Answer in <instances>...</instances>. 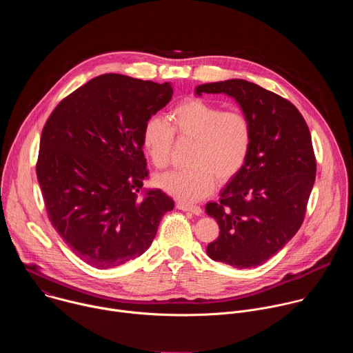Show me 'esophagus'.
Instances as JSON below:
<instances>
[{
	"label": "esophagus",
	"instance_id": "esophagus-1",
	"mask_svg": "<svg viewBox=\"0 0 353 353\" xmlns=\"http://www.w3.org/2000/svg\"><path fill=\"white\" fill-rule=\"evenodd\" d=\"M177 208H179V210H181V211L191 212V214H194V215H201V214H203V208L198 207V205H191V204L179 203V204H177Z\"/></svg>",
	"mask_w": 353,
	"mask_h": 353
}]
</instances>
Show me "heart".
<instances>
[{
    "mask_svg": "<svg viewBox=\"0 0 353 353\" xmlns=\"http://www.w3.org/2000/svg\"><path fill=\"white\" fill-rule=\"evenodd\" d=\"M174 135L192 141L190 166L158 176L157 184L179 201L194 203L212 192L216 179L226 183L243 169L253 142V124L239 109L222 110L203 99L184 100L168 120L150 117L142 127V146L155 168L169 165Z\"/></svg>",
    "mask_w": 353,
    "mask_h": 353,
    "instance_id": "1",
    "label": "heart"
}]
</instances>
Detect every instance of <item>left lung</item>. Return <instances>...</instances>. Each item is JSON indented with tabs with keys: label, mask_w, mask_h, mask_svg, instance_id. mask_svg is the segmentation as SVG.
Listing matches in <instances>:
<instances>
[{
	"label": "left lung",
	"mask_w": 353,
	"mask_h": 353,
	"mask_svg": "<svg viewBox=\"0 0 353 353\" xmlns=\"http://www.w3.org/2000/svg\"><path fill=\"white\" fill-rule=\"evenodd\" d=\"M195 93L233 97L253 124L245 165L205 211L219 225L207 254L234 268L268 261L303 223L316 180V157L309 127L279 94L244 79L204 83Z\"/></svg>",
	"instance_id": "8db88e82"
}]
</instances>
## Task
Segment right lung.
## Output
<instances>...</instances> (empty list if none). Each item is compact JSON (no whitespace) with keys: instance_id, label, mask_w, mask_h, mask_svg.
Listing matches in <instances>:
<instances>
[{"instance_id":"1","label":"right lung","mask_w":353,"mask_h":353,"mask_svg":"<svg viewBox=\"0 0 353 353\" xmlns=\"http://www.w3.org/2000/svg\"><path fill=\"white\" fill-rule=\"evenodd\" d=\"M173 96L169 82L99 75L50 114L36 174L50 222L72 253L108 270L143 254L174 201L142 190V127Z\"/></svg>"}]
</instances>
